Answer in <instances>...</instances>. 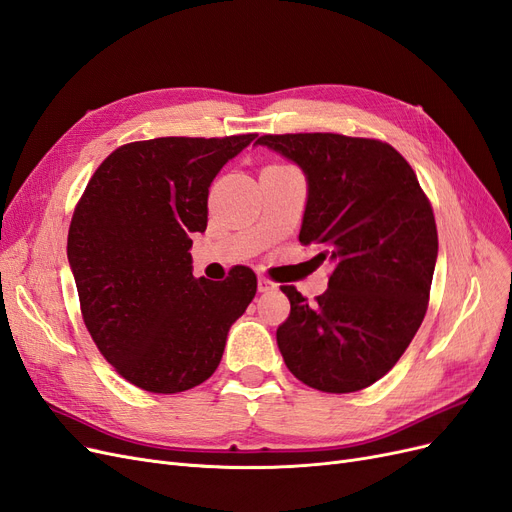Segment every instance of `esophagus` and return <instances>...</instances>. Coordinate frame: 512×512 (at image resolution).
Masks as SVG:
<instances>
[{"instance_id": "1", "label": "esophagus", "mask_w": 512, "mask_h": 512, "mask_svg": "<svg viewBox=\"0 0 512 512\" xmlns=\"http://www.w3.org/2000/svg\"><path fill=\"white\" fill-rule=\"evenodd\" d=\"M273 290H277L275 281H271L267 277H258V292L260 294H267V292H273Z\"/></svg>"}]
</instances>
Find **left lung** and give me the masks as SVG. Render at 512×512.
<instances>
[{
    "instance_id": "left-lung-1",
    "label": "left lung",
    "mask_w": 512,
    "mask_h": 512,
    "mask_svg": "<svg viewBox=\"0 0 512 512\" xmlns=\"http://www.w3.org/2000/svg\"><path fill=\"white\" fill-rule=\"evenodd\" d=\"M256 144L305 173L298 239L332 264L315 305L294 286L281 288L290 317L277 328V347L290 373L315 390H364L424 322L438 256L432 207L411 165L377 139L288 133Z\"/></svg>"
}]
</instances>
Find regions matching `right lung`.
<instances>
[{
  "label": "right lung",
  "instance_id": "1",
  "mask_svg": "<svg viewBox=\"0 0 512 512\" xmlns=\"http://www.w3.org/2000/svg\"><path fill=\"white\" fill-rule=\"evenodd\" d=\"M256 135L158 137L99 165L67 235L84 324L129 383L178 394L214 375L231 326L256 294L239 267L222 284L192 277V233L207 228L220 169Z\"/></svg>",
  "mask_w": 512,
  "mask_h": 512
}]
</instances>
